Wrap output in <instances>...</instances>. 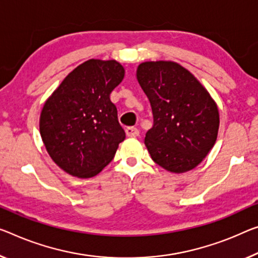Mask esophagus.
I'll return each instance as SVG.
<instances>
[{
    "label": "esophagus",
    "mask_w": 258,
    "mask_h": 258,
    "mask_svg": "<svg viewBox=\"0 0 258 258\" xmlns=\"http://www.w3.org/2000/svg\"><path fill=\"white\" fill-rule=\"evenodd\" d=\"M125 134L126 136L129 137H137L138 135H140V130L137 128H134V126H128V128L125 129Z\"/></svg>",
    "instance_id": "obj_1"
}]
</instances>
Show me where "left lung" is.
Here are the masks:
<instances>
[{
    "mask_svg": "<svg viewBox=\"0 0 258 258\" xmlns=\"http://www.w3.org/2000/svg\"><path fill=\"white\" fill-rule=\"evenodd\" d=\"M137 79L149 98L153 125L145 145L154 162L173 173L195 168L215 145L219 113L194 75L175 62H145Z\"/></svg>",
    "mask_w": 258,
    "mask_h": 258,
    "instance_id": "left-lung-1",
    "label": "left lung"
}]
</instances>
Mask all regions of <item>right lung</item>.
<instances>
[{"label": "right lung", "mask_w": 258, "mask_h": 258, "mask_svg": "<svg viewBox=\"0 0 258 258\" xmlns=\"http://www.w3.org/2000/svg\"><path fill=\"white\" fill-rule=\"evenodd\" d=\"M123 76L116 61L89 60L71 71L43 105L42 142L55 164L70 175H97L124 141L109 99Z\"/></svg>", "instance_id": "1"}]
</instances>
